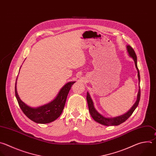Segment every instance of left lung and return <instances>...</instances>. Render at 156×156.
Returning <instances> with one entry per match:
<instances>
[{
    "instance_id": "left-lung-1",
    "label": "left lung",
    "mask_w": 156,
    "mask_h": 156,
    "mask_svg": "<svg viewBox=\"0 0 156 156\" xmlns=\"http://www.w3.org/2000/svg\"><path fill=\"white\" fill-rule=\"evenodd\" d=\"M127 50L129 53V55L130 57H131L134 62H135V67L136 68L137 72H138V83L140 85V72L137 66V58L136 55L135 54V52L134 50L130 46V45H127ZM140 87L139 86V89H138V95H137V98L136 101L135 103V104L133 105V106L124 114H122L119 116L114 117H106L102 114H101L100 112H98V111L95 109L94 106V104H93V100L90 95V93L87 91V101L88 106V109L90 114L92 118L94 119V120L101 125L106 126H119L122 123L124 122L126 120H127L130 116L132 115V113L133 111L135 110V109L137 108L140 100Z\"/></svg>"
}]
</instances>
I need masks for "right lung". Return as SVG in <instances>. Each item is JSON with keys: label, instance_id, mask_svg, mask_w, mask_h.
<instances>
[{"label": "right lung", "instance_id": "add662e5", "mask_svg": "<svg viewBox=\"0 0 156 156\" xmlns=\"http://www.w3.org/2000/svg\"><path fill=\"white\" fill-rule=\"evenodd\" d=\"M75 82V81L68 82L60 89L53 100L46 105L36 108L27 105L20 99L16 90V81L15 83V96L22 111L29 119L37 123H48L55 120L61 114L69 91Z\"/></svg>", "mask_w": 156, "mask_h": 156}]
</instances>
